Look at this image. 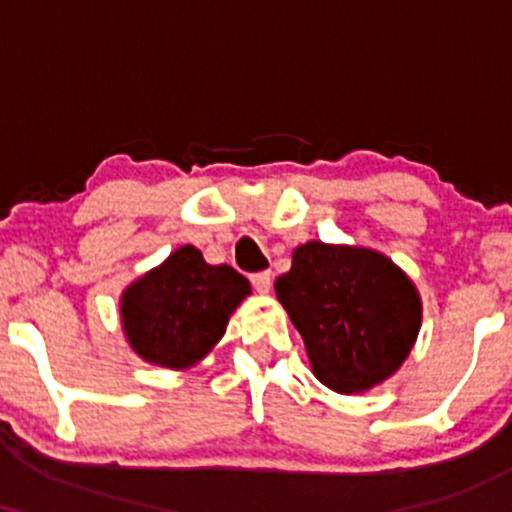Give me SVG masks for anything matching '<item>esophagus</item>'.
I'll return each instance as SVG.
<instances>
[{
	"instance_id": "34e87169",
	"label": "esophagus",
	"mask_w": 512,
	"mask_h": 512,
	"mask_svg": "<svg viewBox=\"0 0 512 512\" xmlns=\"http://www.w3.org/2000/svg\"><path fill=\"white\" fill-rule=\"evenodd\" d=\"M250 281H252V286H255V291L269 293V289H272V272L250 274Z\"/></svg>"
}]
</instances>
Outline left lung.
I'll list each match as a JSON object with an SVG mask.
<instances>
[{"label":"left lung","instance_id":"1","mask_svg":"<svg viewBox=\"0 0 512 512\" xmlns=\"http://www.w3.org/2000/svg\"><path fill=\"white\" fill-rule=\"evenodd\" d=\"M274 289L317 380L346 395L390 378L419 334V293L373 250L305 243Z\"/></svg>","mask_w":512,"mask_h":512}]
</instances>
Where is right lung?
Segmentation results:
<instances>
[{"instance_id":"1","label":"right lung","mask_w":512,"mask_h":512,"mask_svg":"<svg viewBox=\"0 0 512 512\" xmlns=\"http://www.w3.org/2000/svg\"><path fill=\"white\" fill-rule=\"evenodd\" d=\"M250 293L243 274L207 264L192 245L134 281L122 296V325L132 349L149 363L187 368L223 337L228 315Z\"/></svg>"}]
</instances>
